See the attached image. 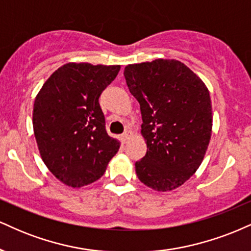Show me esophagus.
<instances>
[{
  "label": "esophagus",
  "instance_id": "obj_1",
  "mask_svg": "<svg viewBox=\"0 0 251 251\" xmlns=\"http://www.w3.org/2000/svg\"><path fill=\"white\" fill-rule=\"evenodd\" d=\"M131 136H132V132L130 130H126V132H123V134H122V136H121V140H122L123 143H126L129 140H130Z\"/></svg>",
  "mask_w": 251,
  "mask_h": 251
}]
</instances>
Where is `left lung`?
Listing matches in <instances>:
<instances>
[{
  "instance_id": "1",
  "label": "left lung",
  "mask_w": 251,
  "mask_h": 251,
  "mask_svg": "<svg viewBox=\"0 0 251 251\" xmlns=\"http://www.w3.org/2000/svg\"><path fill=\"white\" fill-rule=\"evenodd\" d=\"M125 77L142 114L146 156L135 163L138 179L155 191H172L201 166L213 130L210 94L177 60L128 64Z\"/></svg>"
}]
</instances>
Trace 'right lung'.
<instances>
[{
  "instance_id": "1",
  "label": "right lung",
  "mask_w": 251,
  "mask_h": 251,
  "mask_svg": "<svg viewBox=\"0 0 251 251\" xmlns=\"http://www.w3.org/2000/svg\"><path fill=\"white\" fill-rule=\"evenodd\" d=\"M121 66L69 62L55 70L35 97L32 128L49 172L72 188L84 187L104 174L120 149L105 131L99 99Z\"/></svg>"
}]
</instances>
